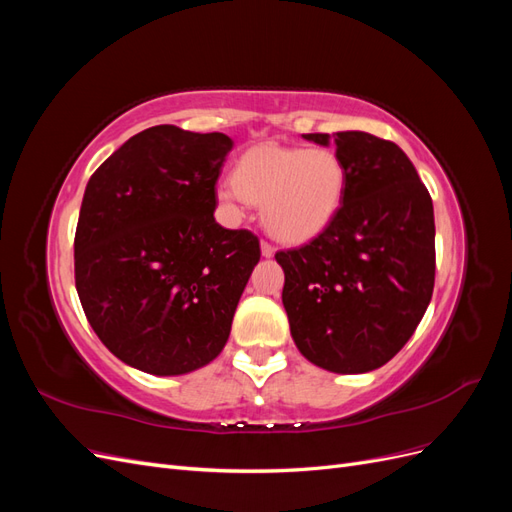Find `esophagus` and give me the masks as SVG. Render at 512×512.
<instances>
[{
	"label": "esophagus",
	"instance_id": "obj_1",
	"mask_svg": "<svg viewBox=\"0 0 512 512\" xmlns=\"http://www.w3.org/2000/svg\"><path fill=\"white\" fill-rule=\"evenodd\" d=\"M260 247H262V256L271 258V256L275 254V245H273V243H269V241H262V243H260Z\"/></svg>",
	"mask_w": 512,
	"mask_h": 512
}]
</instances>
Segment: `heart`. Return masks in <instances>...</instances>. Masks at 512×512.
<instances>
[{"mask_svg": "<svg viewBox=\"0 0 512 512\" xmlns=\"http://www.w3.org/2000/svg\"><path fill=\"white\" fill-rule=\"evenodd\" d=\"M346 183V164L333 149L265 143L243 153L232 168V185H222L218 196L232 211H241L245 200L262 205L273 237L303 243L331 224Z\"/></svg>", "mask_w": 512, "mask_h": 512, "instance_id": "obj_1", "label": "heart"}]
</instances>
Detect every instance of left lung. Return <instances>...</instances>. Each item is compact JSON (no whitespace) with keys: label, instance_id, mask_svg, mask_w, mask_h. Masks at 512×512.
Returning <instances> with one entry per match:
<instances>
[{"label":"left lung","instance_id":"left-lung-1","mask_svg":"<svg viewBox=\"0 0 512 512\" xmlns=\"http://www.w3.org/2000/svg\"><path fill=\"white\" fill-rule=\"evenodd\" d=\"M329 145V134H303ZM346 164L344 203L301 247L275 254L294 344L335 374H363L406 346L436 282L433 205L416 168L395 143L337 132Z\"/></svg>","mask_w":512,"mask_h":512}]
</instances>
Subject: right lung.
Segmentation results:
<instances>
[{
  "label": "right lung",
  "instance_id": "1",
  "mask_svg": "<svg viewBox=\"0 0 512 512\" xmlns=\"http://www.w3.org/2000/svg\"><path fill=\"white\" fill-rule=\"evenodd\" d=\"M226 134L153 126L91 175L74 235L83 312L117 359L153 376L207 365L260 260L252 230L222 228Z\"/></svg>",
  "mask_w": 512,
  "mask_h": 512
}]
</instances>
